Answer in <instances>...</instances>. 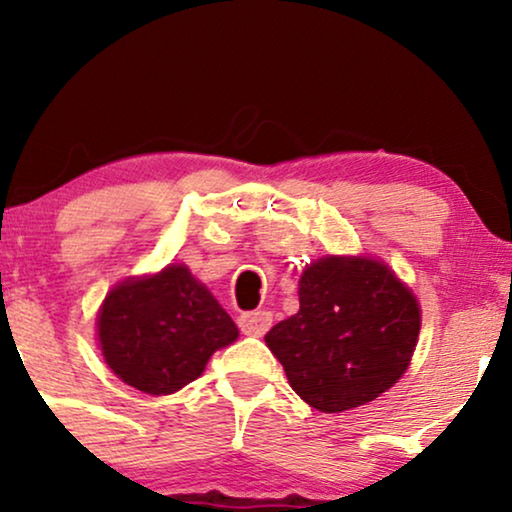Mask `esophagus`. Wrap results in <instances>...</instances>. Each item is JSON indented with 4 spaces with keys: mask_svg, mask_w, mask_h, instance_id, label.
I'll use <instances>...</instances> for the list:
<instances>
[{
    "mask_svg": "<svg viewBox=\"0 0 512 512\" xmlns=\"http://www.w3.org/2000/svg\"><path fill=\"white\" fill-rule=\"evenodd\" d=\"M237 326L244 335H254V338H261V335L268 333L272 326V314L268 310H254V312H242L237 317Z\"/></svg>",
    "mask_w": 512,
    "mask_h": 512,
    "instance_id": "34e87169",
    "label": "esophagus"
}]
</instances>
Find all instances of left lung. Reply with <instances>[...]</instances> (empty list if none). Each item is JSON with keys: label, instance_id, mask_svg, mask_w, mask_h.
Masks as SVG:
<instances>
[{"label": "left lung", "instance_id": "left-lung-1", "mask_svg": "<svg viewBox=\"0 0 512 512\" xmlns=\"http://www.w3.org/2000/svg\"><path fill=\"white\" fill-rule=\"evenodd\" d=\"M298 298V314L272 326L265 342L305 403L345 412L401 380L422 314L389 265L366 256L319 258L300 277Z\"/></svg>", "mask_w": 512, "mask_h": 512}]
</instances>
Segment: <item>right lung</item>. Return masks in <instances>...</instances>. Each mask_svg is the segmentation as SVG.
I'll list each match as a JSON object with an SVG mask.
<instances>
[{"instance_id":"obj_1","label":"right lung","mask_w":512,"mask_h":512,"mask_svg":"<svg viewBox=\"0 0 512 512\" xmlns=\"http://www.w3.org/2000/svg\"><path fill=\"white\" fill-rule=\"evenodd\" d=\"M235 321L186 265L114 286L97 314L107 366L125 384L167 396L198 380L209 356L237 340Z\"/></svg>"}]
</instances>
